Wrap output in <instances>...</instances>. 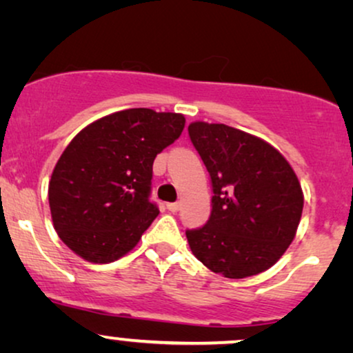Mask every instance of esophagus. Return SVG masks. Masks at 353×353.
I'll return each instance as SVG.
<instances>
[{"label":"esophagus","instance_id":"esophagus-1","mask_svg":"<svg viewBox=\"0 0 353 353\" xmlns=\"http://www.w3.org/2000/svg\"><path fill=\"white\" fill-rule=\"evenodd\" d=\"M166 207H168V210H169V212H171V213H176V212H179L181 205L177 203V202H172V203H168Z\"/></svg>","mask_w":353,"mask_h":353}]
</instances>
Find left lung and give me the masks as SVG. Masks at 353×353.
<instances>
[{
  "label": "left lung",
  "mask_w": 353,
  "mask_h": 353,
  "mask_svg": "<svg viewBox=\"0 0 353 353\" xmlns=\"http://www.w3.org/2000/svg\"><path fill=\"white\" fill-rule=\"evenodd\" d=\"M189 137L212 181V213L187 230L194 256L226 279L261 274L295 238L303 212L296 174L274 146L223 123L194 122Z\"/></svg>",
  "instance_id": "8db88e82"
}]
</instances>
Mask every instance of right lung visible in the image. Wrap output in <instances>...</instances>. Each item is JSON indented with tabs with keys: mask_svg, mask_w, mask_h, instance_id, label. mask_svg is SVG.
Wrapping results in <instances>:
<instances>
[{
	"mask_svg": "<svg viewBox=\"0 0 353 353\" xmlns=\"http://www.w3.org/2000/svg\"><path fill=\"white\" fill-rule=\"evenodd\" d=\"M184 123L181 114L127 109L71 140L48 184L53 226L71 251L109 264L137 246L159 213L150 200L153 161Z\"/></svg>",
	"mask_w": 353,
	"mask_h": 353,
	"instance_id": "1",
	"label": "right lung"
}]
</instances>
